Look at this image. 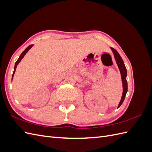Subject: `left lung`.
I'll return each instance as SVG.
<instances>
[{"mask_svg":"<svg viewBox=\"0 0 152 152\" xmlns=\"http://www.w3.org/2000/svg\"><path fill=\"white\" fill-rule=\"evenodd\" d=\"M110 49H112V52L114 54V58L115 59L116 63L118 65V67L120 70L121 72V78H122V86H123V93L122 98L121 99V102L118 104V108H119L122 104L123 102L124 101V99H125L126 93L127 92V82L126 80V77H127V69L125 66V65H124V63L122 60V59L121 56H120V54H118V53L117 51V50L113 49V48H110Z\"/></svg>","mask_w":152,"mask_h":152,"instance_id":"left-lung-1","label":"left lung"}]
</instances>
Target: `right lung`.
<instances>
[{
	"mask_svg": "<svg viewBox=\"0 0 152 152\" xmlns=\"http://www.w3.org/2000/svg\"><path fill=\"white\" fill-rule=\"evenodd\" d=\"M33 44H31V45H29L28 47H27L25 49V50L21 54V55L20 56V57H19V58H18V60L16 61V63H15V68H14V72H13V74H12V78H13V76H14V74H15V71H16V67H17V65H18V64H19V63L21 61V59H23V58L24 56H25V55L26 54V53L28 51V50L33 47Z\"/></svg>",
	"mask_w": 152,
	"mask_h": 152,
	"instance_id": "1",
	"label": "right lung"
}]
</instances>
